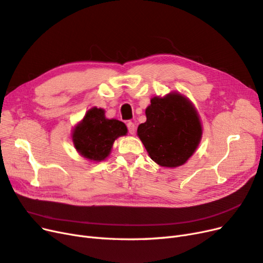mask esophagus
Instances as JSON below:
<instances>
[{
    "label": "esophagus",
    "instance_id": "obj_1",
    "mask_svg": "<svg viewBox=\"0 0 263 263\" xmlns=\"http://www.w3.org/2000/svg\"><path fill=\"white\" fill-rule=\"evenodd\" d=\"M127 127H128L129 134L135 135V133H136V126H135V124L133 122H129V123H127Z\"/></svg>",
    "mask_w": 263,
    "mask_h": 263
}]
</instances>
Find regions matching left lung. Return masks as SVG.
<instances>
[{
	"label": "left lung",
	"instance_id": "8db88e82",
	"mask_svg": "<svg viewBox=\"0 0 263 263\" xmlns=\"http://www.w3.org/2000/svg\"><path fill=\"white\" fill-rule=\"evenodd\" d=\"M145 113L147 121L138 126L137 136L149 157L163 168L184 164L195 153L203 135L193 103L185 95L170 92L151 99Z\"/></svg>",
	"mask_w": 263,
	"mask_h": 263
}]
</instances>
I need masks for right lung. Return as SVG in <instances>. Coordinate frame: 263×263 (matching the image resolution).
I'll list each match as a JSON object with an SVG mask.
<instances>
[{
    "label": "right lung",
    "mask_w": 263,
    "mask_h": 263,
    "mask_svg": "<svg viewBox=\"0 0 263 263\" xmlns=\"http://www.w3.org/2000/svg\"><path fill=\"white\" fill-rule=\"evenodd\" d=\"M126 125L115 118H107L105 109L89 108L71 134L78 154L91 162L104 161L112 151L114 141L127 135Z\"/></svg>",
    "instance_id": "right-lung-1"
}]
</instances>
